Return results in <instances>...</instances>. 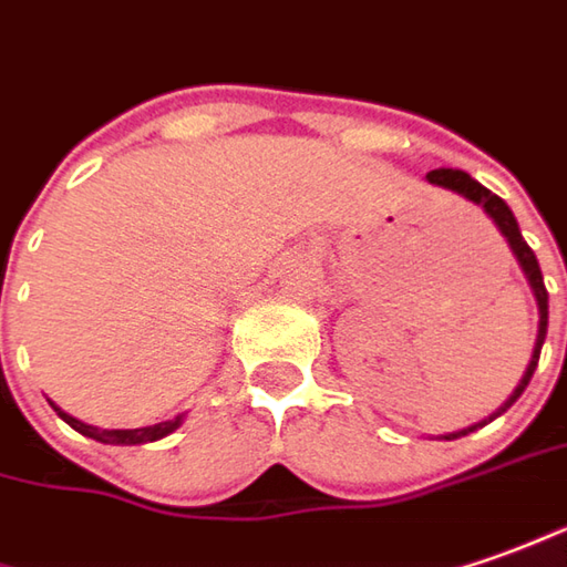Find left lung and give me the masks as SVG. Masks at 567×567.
<instances>
[{
    "mask_svg": "<svg viewBox=\"0 0 567 567\" xmlns=\"http://www.w3.org/2000/svg\"><path fill=\"white\" fill-rule=\"evenodd\" d=\"M429 183H434V186L441 188H450V192H456V195H462V198H468V202L481 204L484 210H487V217L494 219L496 229L506 235V241H509L512 254L518 257V264H522V269H525L527 282H530V288H534V295H537V307H540V329H537V344H534V357H530V363H527V372L522 375V381H518V388L512 391V396L496 410L491 419H484L481 425H487V422H494L496 415H503L506 410H509L512 403L518 400V396L525 394L527 381H530V375H534V369H537V360H540V348L543 341H546V322H549V295H546V285H543V272H540V264H537V257H534V251L527 248V241L522 238V229H518V223H515V217H512L509 204L503 202L499 195H494L491 188H484L477 179H472L468 173L462 171H431L429 173ZM481 425H472V429L465 431H456V434H450L446 441H453V437H462V434H468V431L481 429Z\"/></svg>",
    "mask_w": 567,
    "mask_h": 567,
    "instance_id": "obj_1",
    "label": "left lung"
}]
</instances>
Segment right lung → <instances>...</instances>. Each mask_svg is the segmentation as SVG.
Listing matches in <instances>:
<instances>
[{
	"label": "right lung",
	"mask_w": 567,
	"mask_h": 567,
	"mask_svg": "<svg viewBox=\"0 0 567 567\" xmlns=\"http://www.w3.org/2000/svg\"><path fill=\"white\" fill-rule=\"evenodd\" d=\"M55 406V403H52ZM55 413L71 425L73 431H80V434H86V437H92V441H102V444H148V441H161V437H167L173 429H179V415L176 419H171V422H157V425H145V429H117V431H102V429H92V425H86V422H80V419H73V415H68L64 410H58Z\"/></svg>",
	"instance_id": "right-lung-1"
}]
</instances>
